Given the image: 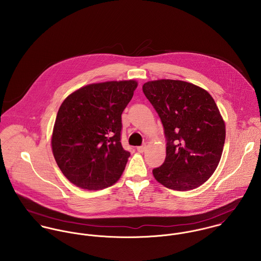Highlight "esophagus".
Instances as JSON below:
<instances>
[{
  "mask_svg": "<svg viewBox=\"0 0 261 261\" xmlns=\"http://www.w3.org/2000/svg\"><path fill=\"white\" fill-rule=\"evenodd\" d=\"M146 148H147V146H146V144H145V145H142V146L138 147L137 149H138V151H140V152H143V151H145Z\"/></svg>",
  "mask_w": 261,
  "mask_h": 261,
  "instance_id": "34e87169",
  "label": "esophagus"
}]
</instances>
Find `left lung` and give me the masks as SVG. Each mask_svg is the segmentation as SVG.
<instances>
[{
    "mask_svg": "<svg viewBox=\"0 0 261 261\" xmlns=\"http://www.w3.org/2000/svg\"><path fill=\"white\" fill-rule=\"evenodd\" d=\"M143 91L158 112L167 140L164 164L152 170L169 189L201 186L215 172L223 151L225 123L213 97L181 80L146 82Z\"/></svg>",
    "mask_w": 261,
    "mask_h": 261,
    "instance_id": "8db88e82",
    "label": "left lung"
}]
</instances>
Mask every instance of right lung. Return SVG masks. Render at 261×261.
<instances>
[{
  "instance_id": "right-lung-1",
  "label": "right lung",
  "mask_w": 261,
  "mask_h": 261,
  "mask_svg": "<svg viewBox=\"0 0 261 261\" xmlns=\"http://www.w3.org/2000/svg\"><path fill=\"white\" fill-rule=\"evenodd\" d=\"M137 86L135 80L93 83L62 102L52 151L63 175L76 186L101 190L120 178L130 155L120 143L121 113Z\"/></svg>"
}]
</instances>
